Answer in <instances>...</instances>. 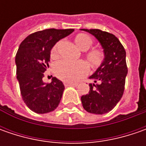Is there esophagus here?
I'll use <instances>...</instances> for the list:
<instances>
[{
	"instance_id": "1",
	"label": "esophagus",
	"mask_w": 146,
	"mask_h": 146,
	"mask_svg": "<svg viewBox=\"0 0 146 146\" xmlns=\"http://www.w3.org/2000/svg\"><path fill=\"white\" fill-rule=\"evenodd\" d=\"M64 84L66 87H67V86H75V85H76V84H75V83H70V82H65Z\"/></svg>"
}]
</instances>
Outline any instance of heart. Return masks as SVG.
I'll use <instances>...</instances> for the list:
<instances>
[{
	"instance_id": "obj_1",
	"label": "heart",
	"mask_w": 146,
	"mask_h": 146,
	"mask_svg": "<svg viewBox=\"0 0 146 146\" xmlns=\"http://www.w3.org/2000/svg\"><path fill=\"white\" fill-rule=\"evenodd\" d=\"M74 41L76 46L81 50H87L85 53V57L88 63L93 68H98L103 62L105 58L104 52L99 48H93L88 49L93 44V40L90 36L85 33L77 34ZM58 43L53 46L51 51L53 57H56L58 53ZM88 71V66L87 63L84 61H66L62 60L58 62L55 65L54 72L59 79L64 81L75 82L84 76Z\"/></svg>"
}]
</instances>
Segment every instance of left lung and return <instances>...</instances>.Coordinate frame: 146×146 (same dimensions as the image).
I'll list each match as a JSON object with an SVG mask.
<instances>
[{"label":"left lung","instance_id":"obj_1","mask_svg":"<svg viewBox=\"0 0 146 146\" xmlns=\"http://www.w3.org/2000/svg\"><path fill=\"white\" fill-rule=\"evenodd\" d=\"M98 39L105 54L103 62L89 77L95 84H89V92L81 97L86 111L103 115L108 113L119 102L124 92L127 74L126 52L115 35L99 29H81Z\"/></svg>","mask_w":146,"mask_h":146}]
</instances>
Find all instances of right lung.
<instances>
[{"label":"right lung","mask_w":146,"mask_h":146,"mask_svg":"<svg viewBox=\"0 0 146 146\" xmlns=\"http://www.w3.org/2000/svg\"><path fill=\"white\" fill-rule=\"evenodd\" d=\"M74 29H45L34 32L23 40L15 56L16 75L22 98L27 106L37 114L51 112L58 107L64 84L53 77L52 82L42 80L48 67L50 52L56 43Z\"/></svg>","instance_id":"right-lung-1"}]
</instances>
